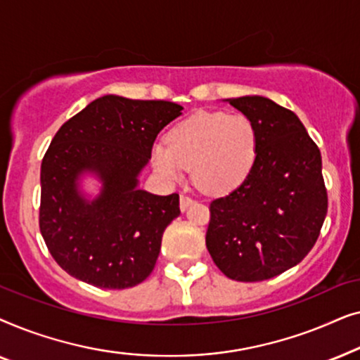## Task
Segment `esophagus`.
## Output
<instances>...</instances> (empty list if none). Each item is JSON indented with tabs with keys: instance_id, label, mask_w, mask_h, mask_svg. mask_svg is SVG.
I'll list each match as a JSON object with an SVG mask.
<instances>
[{
	"instance_id": "1",
	"label": "esophagus",
	"mask_w": 360,
	"mask_h": 360,
	"mask_svg": "<svg viewBox=\"0 0 360 360\" xmlns=\"http://www.w3.org/2000/svg\"><path fill=\"white\" fill-rule=\"evenodd\" d=\"M191 205H193V200H191L190 196H186V195H181L180 196V210L181 211H185Z\"/></svg>"
}]
</instances>
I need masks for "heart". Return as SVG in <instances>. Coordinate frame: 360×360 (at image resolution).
<instances>
[{
	"label": "heart",
	"mask_w": 360,
	"mask_h": 360,
	"mask_svg": "<svg viewBox=\"0 0 360 360\" xmlns=\"http://www.w3.org/2000/svg\"><path fill=\"white\" fill-rule=\"evenodd\" d=\"M152 167L169 184L184 181L186 170L208 195H224L248 179L257 159V132L244 115L200 111L174 126L167 144L155 142Z\"/></svg>",
	"instance_id": "1"
}]
</instances>
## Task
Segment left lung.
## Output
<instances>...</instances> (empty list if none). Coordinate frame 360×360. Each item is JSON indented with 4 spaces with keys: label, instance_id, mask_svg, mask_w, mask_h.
<instances>
[{
    "label": "left lung",
    "instance_id": "8db88e82",
    "mask_svg": "<svg viewBox=\"0 0 360 360\" xmlns=\"http://www.w3.org/2000/svg\"><path fill=\"white\" fill-rule=\"evenodd\" d=\"M252 121L257 159L238 188L211 201L206 248L226 277L260 282L302 262L326 218L321 152L298 116L265 96L226 100Z\"/></svg>",
    "mask_w": 360,
    "mask_h": 360
}]
</instances>
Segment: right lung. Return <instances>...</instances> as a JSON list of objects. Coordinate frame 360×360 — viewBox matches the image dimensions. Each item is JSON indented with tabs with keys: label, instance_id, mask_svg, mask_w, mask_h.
<instances>
[{
	"label": "right lung",
	"instance_id": "obj_1",
	"mask_svg": "<svg viewBox=\"0 0 360 360\" xmlns=\"http://www.w3.org/2000/svg\"><path fill=\"white\" fill-rule=\"evenodd\" d=\"M180 105L105 95L68 120L41 165L39 226L56 262L82 282L121 290L155 267L162 234L180 214L179 195L139 188L159 132ZM101 184L96 195L82 179Z\"/></svg>",
	"mask_w": 360,
	"mask_h": 360
}]
</instances>
